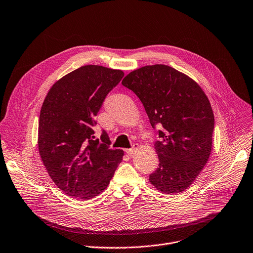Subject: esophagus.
<instances>
[{
	"label": "esophagus",
	"mask_w": 253,
	"mask_h": 253,
	"mask_svg": "<svg viewBox=\"0 0 253 253\" xmlns=\"http://www.w3.org/2000/svg\"><path fill=\"white\" fill-rule=\"evenodd\" d=\"M138 148H139V145H138V144H134L132 148H130V149H126V153H127L129 156H133V155H134V153L138 150Z\"/></svg>",
	"instance_id": "obj_1"
}]
</instances>
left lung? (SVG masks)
Returning <instances> with one entry per match:
<instances>
[{"label":"left lung","mask_w":253,"mask_h":253,"mask_svg":"<svg viewBox=\"0 0 253 253\" xmlns=\"http://www.w3.org/2000/svg\"><path fill=\"white\" fill-rule=\"evenodd\" d=\"M122 84L139 97L152 127H163L155 143L159 167L150 183L161 193L184 192L211 151L214 117L207 95L191 77L164 64L138 68Z\"/></svg>","instance_id":"1"}]
</instances>
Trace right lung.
Segmentation results:
<instances>
[{
  "instance_id": "1",
  "label": "right lung",
  "mask_w": 253,
  "mask_h": 253,
  "mask_svg": "<svg viewBox=\"0 0 253 253\" xmlns=\"http://www.w3.org/2000/svg\"><path fill=\"white\" fill-rule=\"evenodd\" d=\"M124 72L84 65L57 80L45 96L39 122V152L45 169L64 194L90 200L109 185L124 155L111 149L105 131L101 142L92 127L107 94Z\"/></svg>"
}]
</instances>
